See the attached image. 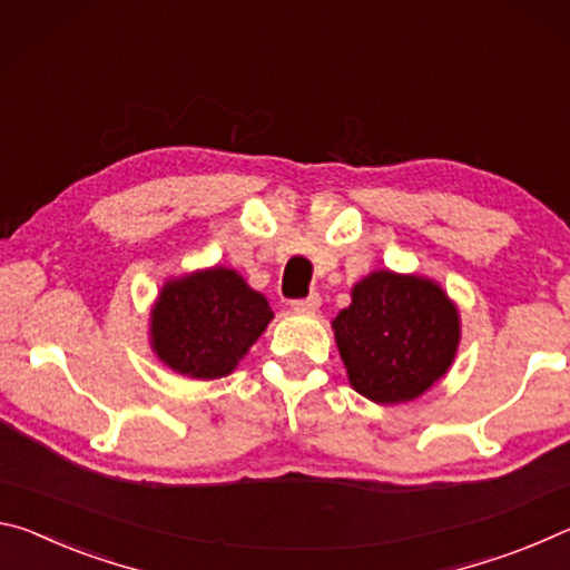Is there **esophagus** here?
<instances>
[{"label": "esophagus", "instance_id": "34e87169", "mask_svg": "<svg viewBox=\"0 0 570 570\" xmlns=\"http://www.w3.org/2000/svg\"><path fill=\"white\" fill-rule=\"evenodd\" d=\"M321 307V293H311L307 297H297L293 301V311L297 313H311V311H318Z\"/></svg>", "mask_w": 570, "mask_h": 570}]
</instances>
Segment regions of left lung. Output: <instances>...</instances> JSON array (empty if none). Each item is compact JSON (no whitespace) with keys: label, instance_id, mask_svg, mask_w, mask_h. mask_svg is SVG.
Listing matches in <instances>:
<instances>
[{"label":"left lung","instance_id":"obj_1","mask_svg":"<svg viewBox=\"0 0 570 570\" xmlns=\"http://www.w3.org/2000/svg\"><path fill=\"white\" fill-rule=\"evenodd\" d=\"M333 328L351 386L376 404L422 396L450 368L460 341V318L442 287L389 269L353 287Z\"/></svg>","mask_w":570,"mask_h":570}]
</instances>
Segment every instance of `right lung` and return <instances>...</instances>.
I'll return each mask as SVG.
<instances>
[{"mask_svg":"<svg viewBox=\"0 0 570 570\" xmlns=\"http://www.w3.org/2000/svg\"><path fill=\"white\" fill-rule=\"evenodd\" d=\"M154 351L191 379L232 373L273 318V307L235 269L214 267L174 279L151 315Z\"/></svg>","mask_w":570,"mask_h":570,"instance_id":"obj_1","label":"right lung"}]
</instances>
